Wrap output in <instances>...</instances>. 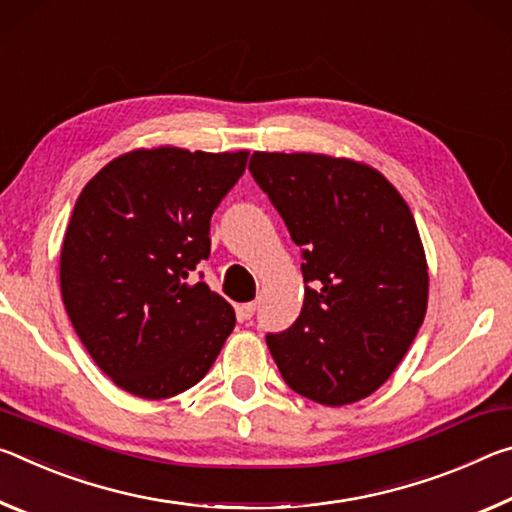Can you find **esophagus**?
Instances as JSON below:
<instances>
[{
    "instance_id": "esophagus-1",
    "label": "esophagus",
    "mask_w": 512,
    "mask_h": 512,
    "mask_svg": "<svg viewBox=\"0 0 512 512\" xmlns=\"http://www.w3.org/2000/svg\"><path fill=\"white\" fill-rule=\"evenodd\" d=\"M254 313H256V301H247V304L238 306V315L242 317V320H249Z\"/></svg>"
}]
</instances>
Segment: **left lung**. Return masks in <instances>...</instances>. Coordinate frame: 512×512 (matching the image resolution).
Returning <instances> with one entry per match:
<instances>
[{"label": "left lung", "instance_id": "8db88e82", "mask_svg": "<svg viewBox=\"0 0 512 512\" xmlns=\"http://www.w3.org/2000/svg\"><path fill=\"white\" fill-rule=\"evenodd\" d=\"M249 172L304 249L301 313L267 335L283 381L322 406L370 397L429 304V263L406 199L376 167L345 156L254 152Z\"/></svg>", "mask_w": 512, "mask_h": 512}]
</instances>
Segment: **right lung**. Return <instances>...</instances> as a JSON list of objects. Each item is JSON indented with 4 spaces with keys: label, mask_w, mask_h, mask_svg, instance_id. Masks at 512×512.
<instances>
[{
    "label": "right lung",
    "mask_w": 512,
    "mask_h": 512,
    "mask_svg": "<svg viewBox=\"0 0 512 512\" xmlns=\"http://www.w3.org/2000/svg\"><path fill=\"white\" fill-rule=\"evenodd\" d=\"M242 152L138 147L106 163L74 204L61 247L67 317L99 370L140 399H167L211 370L236 311L190 272L211 254V215Z\"/></svg>",
    "instance_id": "obj_1"
}]
</instances>
